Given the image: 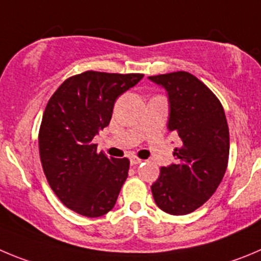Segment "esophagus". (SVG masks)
I'll list each match as a JSON object with an SVG mask.
<instances>
[{"label":"esophagus","mask_w":261,"mask_h":261,"mask_svg":"<svg viewBox=\"0 0 261 261\" xmlns=\"http://www.w3.org/2000/svg\"><path fill=\"white\" fill-rule=\"evenodd\" d=\"M130 162H131V165H133V166H136V165L142 164L143 160H140V158H138V157H135V155H133V157L130 158Z\"/></svg>","instance_id":"34e87169"}]
</instances>
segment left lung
I'll return each mask as SVG.
<instances>
[{"label":"left lung","mask_w":261,"mask_h":261,"mask_svg":"<svg viewBox=\"0 0 261 261\" xmlns=\"http://www.w3.org/2000/svg\"><path fill=\"white\" fill-rule=\"evenodd\" d=\"M167 91V128L181 139L175 148L176 164L161 167L150 187L158 207L171 215H187L201 207L223 180L229 158V128L216 95L196 75L172 72L150 75Z\"/></svg>","instance_id":"1"}]
</instances>
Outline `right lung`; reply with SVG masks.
Listing matches in <instances>:
<instances>
[{
	"label": "right lung",
	"instance_id": "obj_1",
	"mask_svg": "<svg viewBox=\"0 0 261 261\" xmlns=\"http://www.w3.org/2000/svg\"><path fill=\"white\" fill-rule=\"evenodd\" d=\"M144 74L87 70L65 80L42 116L38 147L43 172L58 198L87 218L116 204L128 174L127 158H108L92 139L109 125L116 99Z\"/></svg>",
	"mask_w": 261,
	"mask_h": 261
}]
</instances>
